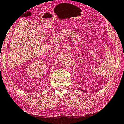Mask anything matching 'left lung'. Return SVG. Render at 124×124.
<instances>
[{
	"label": "left lung",
	"instance_id": "obj_1",
	"mask_svg": "<svg viewBox=\"0 0 124 124\" xmlns=\"http://www.w3.org/2000/svg\"><path fill=\"white\" fill-rule=\"evenodd\" d=\"M81 90V91H82V92H85V93H86L87 92V91H86V90H82V89H80Z\"/></svg>",
	"mask_w": 124,
	"mask_h": 124
}]
</instances>
